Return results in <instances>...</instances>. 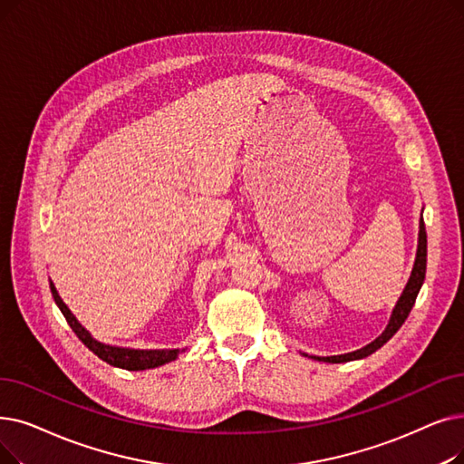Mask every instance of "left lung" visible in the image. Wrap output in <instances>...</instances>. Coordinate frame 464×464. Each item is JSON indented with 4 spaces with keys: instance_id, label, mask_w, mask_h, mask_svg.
Listing matches in <instances>:
<instances>
[{
    "instance_id": "1",
    "label": "left lung",
    "mask_w": 464,
    "mask_h": 464,
    "mask_svg": "<svg viewBox=\"0 0 464 464\" xmlns=\"http://www.w3.org/2000/svg\"><path fill=\"white\" fill-rule=\"evenodd\" d=\"M425 273H427V231H425V221H422V214L419 219V240H417V254H415V264L411 269V275L408 278V285L401 292V295L398 297L396 305L392 309V314L389 318V324L387 328L382 330V334L379 337H375L372 343L364 345L362 349H356L353 353H345V354H335V356H314V354H307L304 353V356H309L313 360L318 362H330V364H341V362H351V360H360V358H366L370 354H373L377 349H381L382 345L387 343V341L400 330V326L404 324L410 311L415 305V299L417 294L422 286V282H425Z\"/></svg>"
}]
</instances>
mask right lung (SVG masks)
<instances>
[{"label":"right lung","instance_id":"add662e5","mask_svg":"<svg viewBox=\"0 0 464 464\" xmlns=\"http://www.w3.org/2000/svg\"><path fill=\"white\" fill-rule=\"evenodd\" d=\"M51 286V294L54 304L58 305L60 313L64 314L66 322L70 324V328L75 332V335L83 341V345L92 351L100 360L108 362L110 366L121 368V370H129V372H140V370H151V368H159L163 364H169V362L176 360L179 353H184L186 349H130V347H117V345H108L102 343L91 335L89 330H85L82 326L73 313L68 309V305L63 301V297L58 295L56 286L53 285V280H49Z\"/></svg>","mask_w":464,"mask_h":464}]
</instances>
